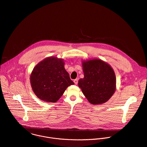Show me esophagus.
<instances>
[{"mask_svg": "<svg viewBox=\"0 0 147 147\" xmlns=\"http://www.w3.org/2000/svg\"><path fill=\"white\" fill-rule=\"evenodd\" d=\"M74 84H78V79H75V80H74Z\"/></svg>", "mask_w": 147, "mask_h": 147, "instance_id": "34e87169", "label": "esophagus"}]
</instances>
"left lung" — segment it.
Segmentation results:
<instances>
[{"label": "left lung", "instance_id": "1", "mask_svg": "<svg viewBox=\"0 0 147 147\" xmlns=\"http://www.w3.org/2000/svg\"><path fill=\"white\" fill-rule=\"evenodd\" d=\"M84 77L78 86L90 103L94 105L107 102L116 90V77L111 66L99 59L82 61Z\"/></svg>", "mask_w": 147, "mask_h": 147}]
</instances>
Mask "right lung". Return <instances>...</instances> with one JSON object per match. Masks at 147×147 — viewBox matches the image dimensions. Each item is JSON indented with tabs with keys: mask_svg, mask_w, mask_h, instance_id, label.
<instances>
[{
	"mask_svg": "<svg viewBox=\"0 0 147 147\" xmlns=\"http://www.w3.org/2000/svg\"><path fill=\"white\" fill-rule=\"evenodd\" d=\"M34 94L41 100L55 103L66 88L74 83L65 69L64 60L55 57L45 58L33 68L30 76Z\"/></svg>",
	"mask_w": 147,
	"mask_h": 147,
	"instance_id": "right-lung-1",
	"label": "right lung"
}]
</instances>
